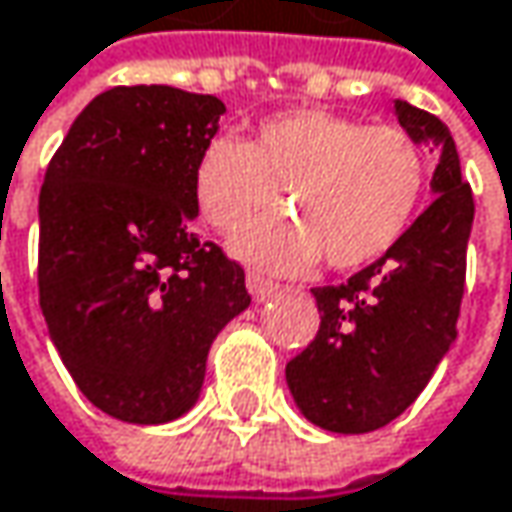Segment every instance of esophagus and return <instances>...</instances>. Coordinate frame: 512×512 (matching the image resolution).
I'll return each instance as SVG.
<instances>
[{"mask_svg":"<svg viewBox=\"0 0 512 512\" xmlns=\"http://www.w3.org/2000/svg\"><path fill=\"white\" fill-rule=\"evenodd\" d=\"M246 286H249V292H252L255 301H269V298L278 292V284H275L272 278L260 275V272H249V275H246Z\"/></svg>","mask_w":512,"mask_h":512,"instance_id":"1","label":"esophagus"}]
</instances>
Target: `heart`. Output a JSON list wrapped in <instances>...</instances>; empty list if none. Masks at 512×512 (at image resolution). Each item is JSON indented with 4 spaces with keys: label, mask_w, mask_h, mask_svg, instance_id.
<instances>
[{
    "label": "heart",
    "mask_w": 512,
    "mask_h": 512,
    "mask_svg": "<svg viewBox=\"0 0 512 512\" xmlns=\"http://www.w3.org/2000/svg\"><path fill=\"white\" fill-rule=\"evenodd\" d=\"M429 191V159L400 127H368L330 109L266 118L252 141L208 138L196 156L202 220L237 231L284 198L295 218L261 221L234 237L249 263L295 272L327 255L359 269L388 255L414 226Z\"/></svg>",
    "instance_id": "b5f03b06"
}]
</instances>
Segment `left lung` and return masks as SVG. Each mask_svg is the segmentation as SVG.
I'll return each instance as SVG.
<instances>
[{
	"mask_svg": "<svg viewBox=\"0 0 512 512\" xmlns=\"http://www.w3.org/2000/svg\"><path fill=\"white\" fill-rule=\"evenodd\" d=\"M400 127L440 150L435 202L406 237L339 286H316V339L286 362V385L310 423L365 435L400 417L455 342L475 202L452 133L426 109L397 101Z\"/></svg>",
	"mask_w": 512,
	"mask_h": 512,
	"instance_id": "1",
	"label": "left lung"
}]
</instances>
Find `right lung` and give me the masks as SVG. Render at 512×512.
I'll return each mask as SVG.
<instances>
[{
  "mask_svg": "<svg viewBox=\"0 0 512 512\" xmlns=\"http://www.w3.org/2000/svg\"><path fill=\"white\" fill-rule=\"evenodd\" d=\"M226 104L115 86L75 118L40 191L37 284L48 336L92 406L156 426L194 406L211 342L252 295L199 240L196 156Z\"/></svg>",
  "mask_w": 512,
  "mask_h": 512,
  "instance_id": "right-lung-1",
  "label": "right lung"
}]
</instances>
